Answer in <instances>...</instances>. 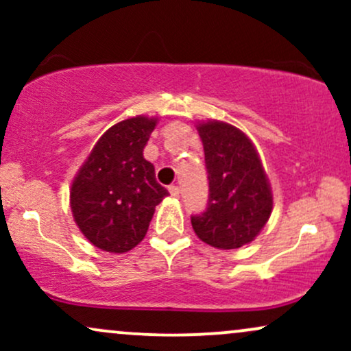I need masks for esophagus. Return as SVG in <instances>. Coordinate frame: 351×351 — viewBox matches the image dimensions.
<instances>
[{
	"instance_id": "obj_1",
	"label": "esophagus",
	"mask_w": 351,
	"mask_h": 351,
	"mask_svg": "<svg viewBox=\"0 0 351 351\" xmlns=\"http://www.w3.org/2000/svg\"><path fill=\"white\" fill-rule=\"evenodd\" d=\"M168 191H170V195L173 196V198H180V188L176 186V184H171L170 188H168Z\"/></svg>"
}]
</instances>
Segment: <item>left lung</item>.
<instances>
[{
	"label": "left lung",
	"instance_id": "1",
	"mask_svg": "<svg viewBox=\"0 0 351 351\" xmlns=\"http://www.w3.org/2000/svg\"><path fill=\"white\" fill-rule=\"evenodd\" d=\"M208 170V208L191 216L196 236L217 249L254 241L272 213V191L249 136L224 122L198 125Z\"/></svg>",
	"mask_w": 351,
	"mask_h": 351
}]
</instances>
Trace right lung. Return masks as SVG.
I'll return each mask as SVG.
<instances>
[{
    "label": "right lung",
    "instance_id": "obj_1",
    "mask_svg": "<svg viewBox=\"0 0 351 351\" xmlns=\"http://www.w3.org/2000/svg\"><path fill=\"white\" fill-rule=\"evenodd\" d=\"M155 125L156 119L138 115L108 128L72 181V215L95 247L114 254L134 249L168 196L143 158Z\"/></svg>",
    "mask_w": 351,
    "mask_h": 351
}]
</instances>
